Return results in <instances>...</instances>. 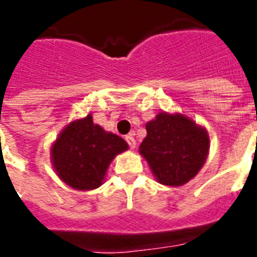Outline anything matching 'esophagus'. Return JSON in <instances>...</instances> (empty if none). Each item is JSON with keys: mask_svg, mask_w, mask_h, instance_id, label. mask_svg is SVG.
<instances>
[{"mask_svg": "<svg viewBox=\"0 0 257 257\" xmlns=\"http://www.w3.org/2000/svg\"><path fill=\"white\" fill-rule=\"evenodd\" d=\"M125 141L128 142V145H129V148H131V149L136 148V140H135V137H133V136H126V137H125Z\"/></svg>", "mask_w": 257, "mask_h": 257, "instance_id": "34e87169", "label": "esophagus"}]
</instances>
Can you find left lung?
Instances as JSON below:
<instances>
[{"label":"left lung","instance_id":"8db88e82","mask_svg":"<svg viewBox=\"0 0 257 257\" xmlns=\"http://www.w3.org/2000/svg\"><path fill=\"white\" fill-rule=\"evenodd\" d=\"M140 153L161 184L178 187L197 175L206 161L209 137L183 115L162 112L146 124Z\"/></svg>","mask_w":257,"mask_h":257}]
</instances>
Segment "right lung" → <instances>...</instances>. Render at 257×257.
<instances>
[{
	"mask_svg": "<svg viewBox=\"0 0 257 257\" xmlns=\"http://www.w3.org/2000/svg\"><path fill=\"white\" fill-rule=\"evenodd\" d=\"M126 149L121 137L103 131L88 115L62 131L52 146V162L62 182L88 191L102 184L112 159Z\"/></svg>",
	"mask_w": 257,
	"mask_h": 257,
	"instance_id": "add662e5",
	"label": "right lung"
}]
</instances>
